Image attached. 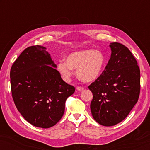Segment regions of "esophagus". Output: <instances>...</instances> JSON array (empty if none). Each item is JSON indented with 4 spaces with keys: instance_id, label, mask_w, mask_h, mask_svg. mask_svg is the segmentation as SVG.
Segmentation results:
<instances>
[{
    "instance_id": "1",
    "label": "esophagus",
    "mask_w": 150,
    "mask_h": 150,
    "mask_svg": "<svg viewBox=\"0 0 150 150\" xmlns=\"http://www.w3.org/2000/svg\"><path fill=\"white\" fill-rule=\"evenodd\" d=\"M76 89H77V91H82L84 90V88L83 87H77Z\"/></svg>"
}]
</instances>
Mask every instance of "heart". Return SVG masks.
I'll list each match as a JSON object with an SVG mask.
<instances>
[{
	"label": "heart",
	"instance_id": "obj_1",
	"mask_svg": "<svg viewBox=\"0 0 150 150\" xmlns=\"http://www.w3.org/2000/svg\"><path fill=\"white\" fill-rule=\"evenodd\" d=\"M105 57L98 50H85L68 54L66 61H60L57 69L65 81H69L76 69V75L84 82H93L99 79L105 67Z\"/></svg>",
	"mask_w": 150,
	"mask_h": 150
}]
</instances>
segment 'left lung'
<instances>
[{
    "mask_svg": "<svg viewBox=\"0 0 150 150\" xmlns=\"http://www.w3.org/2000/svg\"><path fill=\"white\" fill-rule=\"evenodd\" d=\"M111 55L99 79L89 86L93 93L91 111L94 120L112 126L124 120L138 101L140 69L129 49L110 43Z\"/></svg>",
    "mask_w": 150,
    "mask_h": 150,
    "instance_id": "1",
    "label": "left lung"
}]
</instances>
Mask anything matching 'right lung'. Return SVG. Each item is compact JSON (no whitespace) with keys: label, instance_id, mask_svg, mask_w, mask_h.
<instances>
[{"label":"right lung","instance_id":"1","mask_svg":"<svg viewBox=\"0 0 150 150\" xmlns=\"http://www.w3.org/2000/svg\"><path fill=\"white\" fill-rule=\"evenodd\" d=\"M46 48H26L12 65L11 89L14 103L33 126L48 128L61 120L67 98L75 88L61 79Z\"/></svg>","mask_w":150,"mask_h":150}]
</instances>
